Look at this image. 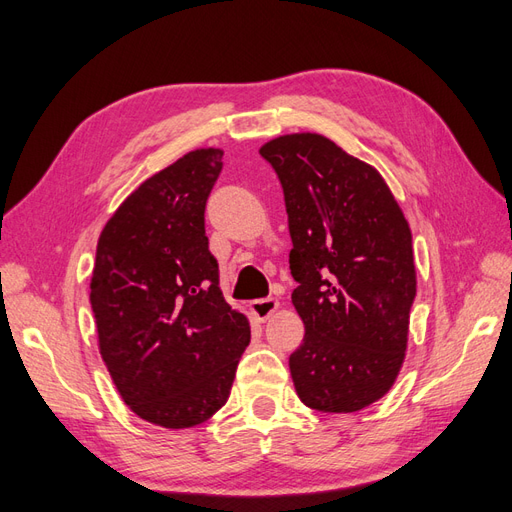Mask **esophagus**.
<instances>
[{"label":"esophagus","instance_id":"esophagus-1","mask_svg":"<svg viewBox=\"0 0 512 512\" xmlns=\"http://www.w3.org/2000/svg\"><path fill=\"white\" fill-rule=\"evenodd\" d=\"M276 310H278V300H274V298H261V300L251 302V312L259 321L270 319Z\"/></svg>","mask_w":512,"mask_h":512}]
</instances>
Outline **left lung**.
<instances>
[{"label": "left lung", "instance_id": "8db88e82", "mask_svg": "<svg viewBox=\"0 0 512 512\" xmlns=\"http://www.w3.org/2000/svg\"><path fill=\"white\" fill-rule=\"evenodd\" d=\"M285 193L304 340L289 370L298 398L357 412L393 387L417 295L412 234L385 178L315 131L259 148Z\"/></svg>", "mask_w": 512, "mask_h": 512}]
</instances>
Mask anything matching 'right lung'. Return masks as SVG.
Segmentation results:
<instances>
[{"mask_svg":"<svg viewBox=\"0 0 512 512\" xmlns=\"http://www.w3.org/2000/svg\"><path fill=\"white\" fill-rule=\"evenodd\" d=\"M221 148L189 151L148 176L106 221L91 274L97 346L123 402L187 430L221 410L251 342L208 251L204 208Z\"/></svg>","mask_w":512,"mask_h":512,"instance_id":"1","label":"right lung"}]
</instances>
